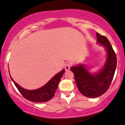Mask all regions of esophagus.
<instances>
[{
    "label": "esophagus",
    "instance_id": "34e87169",
    "mask_svg": "<svg viewBox=\"0 0 125 125\" xmlns=\"http://www.w3.org/2000/svg\"><path fill=\"white\" fill-rule=\"evenodd\" d=\"M71 66V65L69 63H67L65 64V69L66 71H69L70 69Z\"/></svg>",
    "mask_w": 125,
    "mask_h": 125
}]
</instances>
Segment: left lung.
Here are the masks:
<instances>
[{
  "instance_id": "obj_1",
  "label": "left lung",
  "mask_w": 125,
  "mask_h": 125,
  "mask_svg": "<svg viewBox=\"0 0 125 125\" xmlns=\"http://www.w3.org/2000/svg\"><path fill=\"white\" fill-rule=\"evenodd\" d=\"M96 36L98 42L103 45L107 52V59L103 69L98 73H90L83 65L71 68L78 90L88 98H97L107 91L117 66L116 54L108 39L98 32Z\"/></svg>"
}]
</instances>
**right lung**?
<instances>
[{"mask_svg":"<svg viewBox=\"0 0 125 125\" xmlns=\"http://www.w3.org/2000/svg\"><path fill=\"white\" fill-rule=\"evenodd\" d=\"M64 73L65 69H63L61 72L54 76L45 86L36 90H32L23 89L14 81L10 74V75L18 91L25 99L33 102H45L50 100L54 96L58 87L59 81H60L62 76Z\"/></svg>","mask_w":125,"mask_h":125,"instance_id":"right-lung-1","label":"right lung"}]
</instances>
